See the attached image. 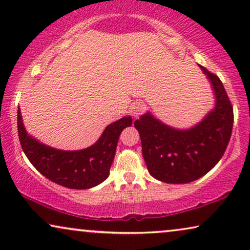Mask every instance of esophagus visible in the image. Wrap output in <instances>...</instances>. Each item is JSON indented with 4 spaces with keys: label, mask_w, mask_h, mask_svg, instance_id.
Here are the masks:
<instances>
[{
    "label": "esophagus",
    "mask_w": 250,
    "mask_h": 250,
    "mask_svg": "<svg viewBox=\"0 0 250 250\" xmlns=\"http://www.w3.org/2000/svg\"><path fill=\"white\" fill-rule=\"evenodd\" d=\"M146 111V104L143 102H135L132 107V114L135 118H138L139 116H141L143 112Z\"/></svg>",
    "instance_id": "34e87169"
}]
</instances>
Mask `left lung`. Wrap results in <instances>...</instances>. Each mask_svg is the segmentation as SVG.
Segmentation results:
<instances>
[{
    "label": "left lung",
    "mask_w": 250,
    "mask_h": 250,
    "mask_svg": "<svg viewBox=\"0 0 250 250\" xmlns=\"http://www.w3.org/2000/svg\"><path fill=\"white\" fill-rule=\"evenodd\" d=\"M199 67L216 99L203 121L189 129H176L146 112L134 123L149 173L162 182L183 184L204 176L220 162L230 141L233 126L230 99L220 78Z\"/></svg>",
    "instance_id": "left-lung-1"
}]
</instances>
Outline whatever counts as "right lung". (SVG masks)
Here are the masks:
<instances>
[{"mask_svg": "<svg viewBox=\"0 0 250 250\" xmlns=\"http://www.w3.org/2000/svg\"><path fill=\"white\" fill-rule=\"evenodd\" d=\"M132 125V117H123L108 125L93 146L64 151L43 145L26 132L18 109V135L21 148L39 172L52 182L69 189H90L107 179L122 131Z\"/></svg>", "mask_w": 250, "mask_h": 250, "instance_id": "right-lung-1", "label": "right lung"}]
</instances>
